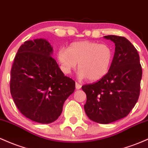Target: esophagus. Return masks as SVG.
I'll list each match as a JSON object with an SVG mask.
<instances>
[{"mask_svg":"<svg viewBox=\"0 0 148 148\" xmlns=\"http://www.w3.org/2000/svg\"><path fill=\"white\" fill-rule=\"evenodd\" d=\"M81 87H82V85H81L80 84H79V83L77 82H75V88H76V89H79L81 88Z\"/></svg>","mask_w":148,"mask_h":148,"instance_id":"esophagus-1","label":"esophagus"}]
</instances>
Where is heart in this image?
<instances>
[{
  "label": "heart",
  "instance_id": "b5f03b06",
  "mask_svg": "<svg viewBox=\"0 0 148 148\" xmlns=\"http://www.w3.org/2000/svg\"><path fill=\"white\" fill-rule=\"evenodd\" d=\"M113 58V51L108 45L98 44L91 41L71 43L67 47L61 48L57 52V59L62 72L70 74L75 69L79 79L99 80L108 72Z\"/></svg>",
  "mask_w": 148,
  "mask_h": 148
}]
</instances>
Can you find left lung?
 <instances>
[{"label": "left lung", "instance_id": "obj_1", "mask_svg": "<svg viewBox=\"0 0 148 148\" xmlns=\"http://www.w3.org/2000/svg\"><path fill=\"white\" fill-rule=\"evenodd\" d=\"M115 45L108 73L93 84H84L87 95L84 108L91 120L109 124L127 117L140 95L142 67L137 49L122 36H104Z\"/></svg>", "mask_w": 148, "mask_h": 148}]
</instances>
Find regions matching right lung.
I'll return each instance as SVG.
<instances>
[{
  "instance_id": "obj_1",
  "label": "right lung",
  "mask_w": 148,
  "mask_h": 148,
  "mask_svg": "<svg viewBox=\"0 0 148 148\" xmlns=\"http://www.w3.org/2000/svg\"><path fill=\"white\" fill-rule=\"evenodd\" d=\"M52 53L46 40L26 41L18 49L10 71V93L18 110L41 124L58 119L75 89V81L64 75Z\"/></svg>"
}]
</instances>
